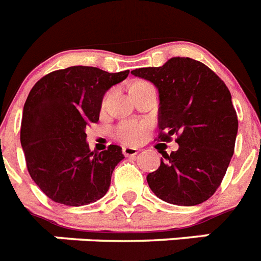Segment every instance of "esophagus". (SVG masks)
I'll use <instances>...</instances> for the list:
<instances>
[{
  "label": "esophagus",
  "instance_id": "34e87169",
  "mask_svg": "<svg viewBox=\"0 0 261 261\" xmlns=\"http://www.w3.org/2000/svg\"><path fill=\"white\" fill-rule=\"evenodd\" d=\"M123 155L124 156H134V155L138 154V148L135 147H128V146H126V147H123Z\"/></svg>",
  "mask_w": 261,
  "mask_h": 261
}]
</instances>
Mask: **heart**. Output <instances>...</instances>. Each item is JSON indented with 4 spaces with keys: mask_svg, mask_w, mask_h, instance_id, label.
Masks as SVG:
<instances>
[{
    "mask_svg": "<svg viewBox=\"0 0 261 261\" xmlns=\"http://www.w3.org/2000/svg\"><path fill=\"white\" fill-rule=\"evenodd\" d=\"M147 87H152L151 83L143 80H135L130 83L128 90L131 91H137V90L147 89ZM105 105V100H103ZM148 133V124L141 122V120H124L120 122L113 131L114 138L117 141L122 142L124 144H138L143 141L146 135Z\"/></svg>",
    "mask_w": 261,
    "mask_h": 261,
    "instance_id": "b5f03b06",
    "label": "heart"
}]
</instances>
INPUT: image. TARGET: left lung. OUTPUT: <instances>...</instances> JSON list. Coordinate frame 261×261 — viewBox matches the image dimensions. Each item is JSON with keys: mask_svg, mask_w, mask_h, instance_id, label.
I'll return each mask as SVG.
<instances>
[{"mask_svg": "<svg viewBox=\"0 0 261 261\" xmlns=\"http://www.w3.org/2000/svg\"><path fill=\"white\" fill-rule=\"evenodd\" d=\"M131 74L159 90L158 139L175 138L179 144L170 155L159 151L164 159L147 175L151 191L171 204H200L215 194L235 151L238 115L228 87L208 66L188 57Z\"/></svg>", "mask_w": 261, "mask_h": 261, "instance_id": "8db88e82", "label": "left lung"}]
</instances>
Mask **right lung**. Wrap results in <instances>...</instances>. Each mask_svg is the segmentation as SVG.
<instances>
[{"instance_id":"right-lung-1","label":"right lung","mask_w":261,"mask_h":261,"mask_svg":"<svg viewBox=\"0 0 261 261\" xmlns=\"http://www.w3.org/2000/svg\"><path fill=\"white\" fill-rule=\"evenodd\" d=\"M128 73L71 66L46 74L30 90L21 144L30 176L53 201L80 207L109 191L114 168L124 158L122 148L90 151L86 128L99 120L105 93Z\"/></svg>"}]
</instances>
